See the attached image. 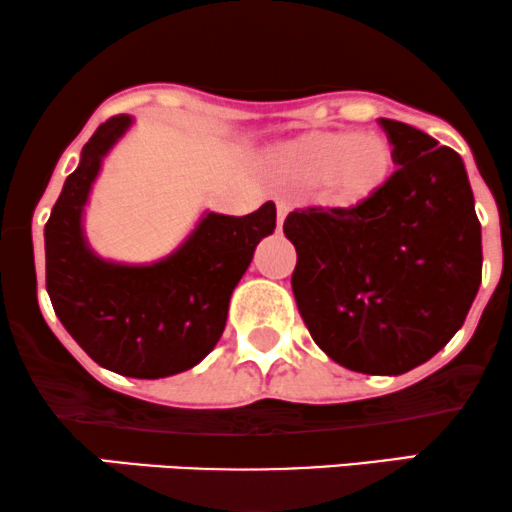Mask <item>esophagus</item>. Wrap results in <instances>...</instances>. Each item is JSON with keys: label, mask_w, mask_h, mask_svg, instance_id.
<instances>
[{"label": "esophagus", "mask_w": 512, "mask_h": 512, "mask_svg": "<svg viewBox=\"0 0 512 512\" xmlns=\"http://www.w3.org/2000/svg\"><path fill=\"white\" fill-rule=\"evenodd\" d=\"M287 210H290V208H287V203H283V200H278V227H283Z\"/></svg>", "instance_id": "obj_1"}]
</instances>
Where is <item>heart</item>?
Instances as JSON below:
<instances>
[{
    "instance_id": "obj_1",
    "label": "heart",
    "mask_w": 512,
    "mask_h": 512,
    "mask_svg": "<svg viewBox=\"0 0 512 512\" xmlns=\"http://www.w3.org/2000/svg\"><path fill=\"white\" fill-rule=\"evenodd\" d=\"M278 166L292 181L321 183L333 205L355 208L392 179L394 149L377 132H309L280 149Z\"/></svg>"
}]
</instances>
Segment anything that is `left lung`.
Here are the masks:
<instances>
[{
	"label": "left lung",
	"mask_w": 512,
	"mask_h": 512,
	"mask_svg": "<svg viewBox=\"0 0 512 512\" xmlns=\"http://www.w3.org/2000/svg\"><path fill=\"white\" fill-rule=\"evenodd\" d=\"M396 171L355 208H297L283 232L295 244L300 317L338 365L404 375L426 363L467 319L481 283V225L455 149L380 118Z\"/></svg>",
	"instance_id": "obj_1"
}]
</instances>
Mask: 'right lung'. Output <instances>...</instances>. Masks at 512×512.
<instances>
[{
    "label": "right lung",
    "mask_w": 512,
    "mask_h": 512,
    "mask_svg": "<svg viewBox=\"0 0 512 512\" xmlns=\"http://www.w3.org/2000/svg\"><path fill=\"white\" fill-rule=\"evenodd\" d=\"M128 116L99 125L45 222V287L57 319L94 363L137 380L191 370L220 341L232 290L275 229L268 200L244 217L210 212L176 254L154 266L96 258L82 237V208L101 157Z\"/></svg>",
    "instance_id": "add662e5"
}]
</instances>
